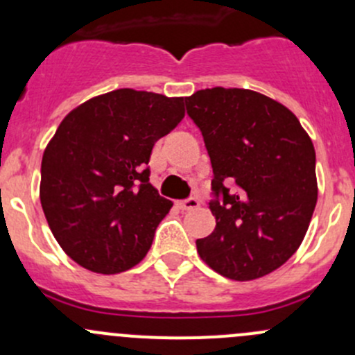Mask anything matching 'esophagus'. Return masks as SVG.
I'll return each mask as SVG.
<instances>
[{"mask_svg": "<svg viewBox=\"0 0 355 355\" xmlns=\"http://www.w3.org/2000/svg\"><path fill=\"white\" fill-rule=\"evenodd\" d=\"M178 207H180L182 211H192V209H198L199 207V199L198 198H189V199H184L178 202Z\"/></svg>", "mask_w": 355, "mask_h": 355, "instance_id": "1", "label": "esophagus"}]
</instances>
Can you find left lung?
Listing matches in <instances>:
<instances>
[{"label":"left lung","instance_id":"obj_1","mask_svg":"<svg viewBox=\"0 0 355 355\" xmlns=\"http://www.w3.org/2000/svg\"><path fill=\"white\" fill-rule=\"evenodd\" d=\"M213 166V234L199 256L223 277L256 280L299 249L316 207V153L295 114L249 89L185 98ZM236 187L230 191V185Z\"/></svg>","mask_w":355,"mask_h":355}]
</instances>
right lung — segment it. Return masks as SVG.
Returning <instances> with one entry per match:
<instances>
[{
  "label": "right lung",
  "mask_w": 355,
  "mask_h": 355,
  "mask_svg": "<svg viewBox=\"0 0 355 355\" xmlns=\"http://www.w3.org/2000/svg\"><path fill=\"white\" fill-rule=\"evenodd\" d=\"M184 114V98L118 89L63 118L42 155L41 206L75 263L113 275L144 259L173 206L149 184V157Z\"/></svg>",
  "instance_id": "obj_1"
}]
</instances>
